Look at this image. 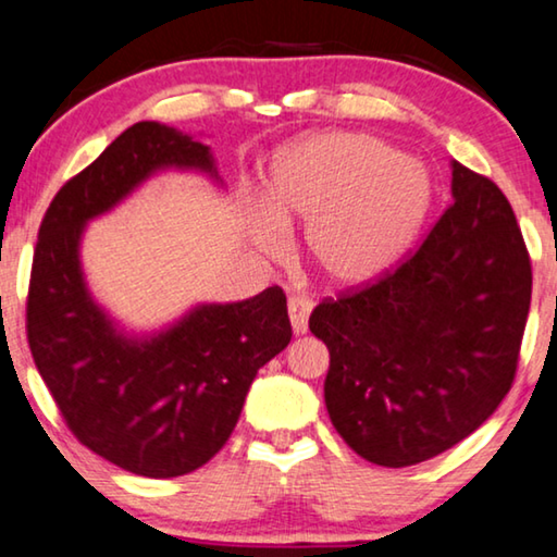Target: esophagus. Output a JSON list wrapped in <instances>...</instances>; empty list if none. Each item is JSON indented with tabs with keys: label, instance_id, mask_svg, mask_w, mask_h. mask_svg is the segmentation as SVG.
Wrapping results in <instances>:
<instances>
[{
	"label": "esophagus",
	"instance_id": "34e87169",
	"mask_svg": "<svg viewBox=\"0 0 557 557\" xmlns=\"http://www.w3.org/2000/svg\"><path fill=\"white\" fill-rule=\"evenodd\" d=\"M287 312H289V325H293L295 335H305L307 318H310V312H312V300H307V297H300V295H293L287 300Z\"/></svg>",
	"mask_w": 557,
	"mask_h": 557
}]
</instances>
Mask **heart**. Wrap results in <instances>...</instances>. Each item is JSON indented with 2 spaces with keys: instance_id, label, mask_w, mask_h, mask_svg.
I'll return each instance as SVG.
<instances>
[{
  "instance_id": "obj_1",
  "label": "heart",
  "mask_w": 557,
  "mask_h": 557,
  "mask_svg": "<svg viewBox=\"0 0 557 557\" xmlns=\"http://www.w3.org/2000/svg\"><path fill=\"white\" fill-rule=\"evenodd\" d=\"M433 189L418 162L370 135L307 137L282 147L268 180L264 210L255 212V250L275 257L293 225L305 250L335 287H360L403 260L425 225Z\"/></svg>"
}]
</instances>
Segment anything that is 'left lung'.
<instances>
[{
  "instance_id": "left-lung-1",
  "label": "left lung",
  "mask_w": 557,
  "mask_h": 557,
  "mask_svg": "<svg viewBox=\"0 0 557 557\" xmlns=\"http://www.w3.org/2000/svg\"><path fill=\"white\" fill-rule=\"evenodd\" d=\"M530 293V257L508 197L453 162V205L418 250L310 314L312 335L330 350L332 425L383 468L450 450L508 395Z\"/></svg>"
}]
</instances>
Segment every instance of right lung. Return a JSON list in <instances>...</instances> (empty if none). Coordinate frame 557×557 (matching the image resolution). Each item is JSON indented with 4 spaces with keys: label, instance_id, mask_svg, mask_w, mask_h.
<instances>
[{
    "label": "right lung",
    "instance_id": "right-lung-1",
    "mask_svg": "<svg viewBox=\"0 0 557 557\" xmlns=\"http://www.w3.org/2000/svg\"><path fill=\"white\" fill-rule=\"evenodd\" d=\"M162 170L220 182L207 145L160 122L132 124L54 195L27 297L32 358L64 422L99 458L143 478L187 475L214 458L257 370L293 337L280 287L197 305L149 335H127L99 307L82 272V232Z\"/></svg>",
    "mask_w": 557,
    "mask_h": 557
}]
</instances>
